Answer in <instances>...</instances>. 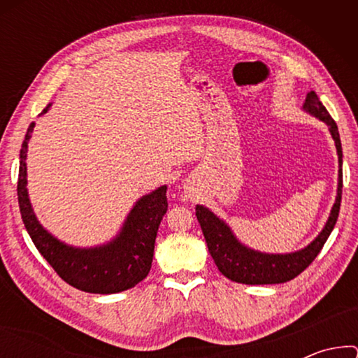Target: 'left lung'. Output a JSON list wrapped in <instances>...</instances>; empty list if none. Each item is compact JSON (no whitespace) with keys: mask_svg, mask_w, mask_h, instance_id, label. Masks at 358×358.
<instances>
[{"mask_svg":"<svg viewBox=\"0 0 358 358\" xmlns=\"http://www.w3.org/2000/svg\"><path fill=\"white\" fill-rule=\"evenodd\" d=\"M308 112L314 117L322 120L329 124L339 157V183H338V196L336 202L333 205L329 221H327L322 232L319 237L308 245L305 250L296 251L292 254H262L252 250H248L243 245H240L230 229L224 224L220 217H216L210 210L197 205L196 216L201 224L205 241H207L208 251L213 257L217 270L221 273L235 282L241 284H280L294 280L303 270L311 265L317 254L322 250L327 238L330 237L333 227H335L339 207H341V194H343V148L339 141V132L335 120L330 117L327 108L319 101L317 94L310 92L306 96L305 106Z\"/></svg>","mask_w":358,"mask_h":358,"instance_id":"8db88e82","label":"left lung"}]
</instances>
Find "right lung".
<instances>
[{
  "label": "right lung",
  "mask_w": 358,
  "mask_h": 358,
  "mask_svg": "<svg viewBox=\"0 0 358 358\" xmlns=\"http://www.w3.org/2000/svg\"><path fill=\"white\" fill-rule=\"evenodd\" d=\"M42 112H47L44 108ZM34 123L29 124L20 150L17 196L23 224L34 246L63 281L92 294H117L145 280L151 268L155 240L162 216L167 211V187L142 197L110 243L92 250H77L53 238L36 220L27 192V150Z\"/></svg>",
  "instance_id": "obj_1"
}]
</instances>
